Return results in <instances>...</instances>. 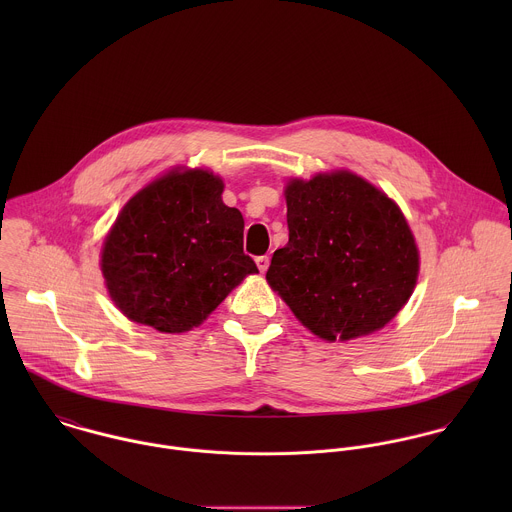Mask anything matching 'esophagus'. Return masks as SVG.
Listing matches in <instances>:
<instances>
[{"mask_svg": "<svg viewBox=\"0 0 512 512\" xmlns=\"http://www.w3.org/2000/svg\"><path fill=\"white\" fill-rule=\"evenodd\" d=\"M256 266H258V270L264 274V272L268 270V266H270V258H268V256H258V258H256Z\"/></svg>", "mask_w": 512, "mask_h": 512, "instance_id": "obj_1", "label": "esophagus"}]
</instances>
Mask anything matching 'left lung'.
Here are the masks:
<instances>
[{"label": "left lung", "mask_w": 512, "mask_h": 512, "mask_svg": "<svg viewBox=\"0 0 512 512\" xmlns=\"http://www.w3.org/2000/svg\"><path fill=\"white\" fill-rule=\"evenodd\" d=\"M290 240L266 280L325 341L382 329L414 292L420 254L398 205L351 171L286 187Z\"/></svg>", "instance_id": "1"}]
</instances>
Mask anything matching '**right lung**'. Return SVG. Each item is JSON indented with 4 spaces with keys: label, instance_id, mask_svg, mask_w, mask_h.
I'll list each match as a JSON object with an SVG mask.
<instances>
[{
    "label": "right lung",
    "instance_id": "right-lung-1",
    "mask_svg": "<svg viewBox=\"0 0 512 512\" xmlns=\"http://www.w3.org/2000/svg\"><path fill=\"white\" fill-rule=\"evenodd\" d=\"M222 179L173 169L136 193L110 228L100 268L116 307L161 333L201 325L246 276L244 219L222 203Z\"/></svg>",
    "mask_w": 512,
    "mask_h": 512
}]
</instances>
